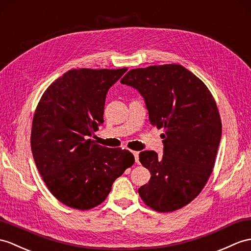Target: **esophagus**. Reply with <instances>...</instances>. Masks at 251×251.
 I'll return each mask as SVG.
<instances>
[{"label": "esophagus", "instance_id": "34e87169", "mask_svg": "<svg viewBox=\"0 0 251 251\" xmlns=\"http://www.w3.org/2000/svg\"><path fill=\"white\" fill-rule=\"evenodd\" d=\"M132 154H133V156H135V161L137 162H139V152H132Z\"/></svg>", "mask_w": 251, "mask_h": 251}]
</instances>
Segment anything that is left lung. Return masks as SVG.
<instances>
[{"instance_id": "left-lung-1", "label": "left lung", "mask_w": 251, "mask_h": 251, "mask_svg": "<svg viewBox=\"0 0 251 251\" xmlns=\"http://www.w3.org/2000/svg\"><path fill=\"white\" fill-rule=\"evenodd\" d=\"M122 84L144 99L151 124L165 128L164 154L144 151L139 160L151 172L139 188L143 202L157 212H173L200 194L213 171L221 139V121L206 85L176 64L131 69Z\"/></svg>"}]
</instances>
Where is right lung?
<instances>
[{"instance_id": "1", "label": "right lung", "mask_w": 251, "mask_h": 251, "mask_svg": "<svg viewBox=\"0 0 251 251\" xmlns=\"http://www.w3.org/2000/svg\"><path fill=\"white\" fill-rule=\"evenodd\" d=\"M127 68L73 69L56 79L34 114V161L50 192L67 206L90 209L106 199L114 180L132 166L127 150L94 144L106 96Z\"/></svg>"}]
</instances>
